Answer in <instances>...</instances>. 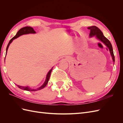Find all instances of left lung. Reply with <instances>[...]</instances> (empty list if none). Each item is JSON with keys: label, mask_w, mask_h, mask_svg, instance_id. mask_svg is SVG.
<instances>
[{"label": "left lung", "mask_w": 123, "mask_h": 123, "mask_svg": "<svg viewBox=\"0 0 123 123\" xmlns=\"http://www.w3.org/2000/svg\"><path fill=\"white\" fill-rule=\"evenodd\" d=\"M88 29L90 30V34H89L90 37H91L92 36H95L96 38L99 40L100 42H102L103 43H104L108 48H109L110 53L111 54V56H112L113 61L114 62L115 59L113 51V48L112 44H111L110 41L106 37L104 36V35H103V33L101 31H100V30L98 29L97 27H96V26H91V27H88Z\"/></svg>", "instance_id": "left-lung-1"}]
</instances>
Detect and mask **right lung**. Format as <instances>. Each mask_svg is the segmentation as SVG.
Here are the masks:
<instances>
[{"instance_id":"add662e5","label":"right lung","mask_w":123,"mask_h":123,"mask_svg":"<svg viewBox=\"0 0 123 123\" xmlns=\"http://www.w3.org/2000/svg\"><path fill=\"white\" fill-rule=\"evenodd\" d=\"M30 33H31V34H34V33H36V32L34 30V29H33V28L32 27H24L23 28L20 29L19 31H18L17 33V34H16V35L14 37H13L11 39L10 42L8 44V46H7V47H6V53H7V51H8V48L10 46V44L12 42V41L15 39L17 38V37H19L21 35H23L24 34H30ZM52 69L53 68H52L49 72H48V73H47V76H46V80H45V81H44V83L43 84V85L42 86H41L39 88H38L37 89H31V88H30L29 86H25V87H24V86H19V85H17L18 87L21 89H23V90H27V91H37V90H41V89H43L44 87H46V86L47 85V84H48V81H49V79H50V75H51V71L52 70Z\"/></svg>"}]
</instances>
